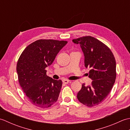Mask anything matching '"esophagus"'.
<instances>
[{
	"instance_id": "1",
	"label": "esophagus",
	"mask_w": 130,
	"mask_h": 130,
	"mask_svg": "<svg viewBox=\"0 0 130 130\" xmlns=\"http://www.w3.org/2000/svg\"><path fill=\"white\" fill-rule=\"evenodd\" d=\"M62 82H63V83L67 84H68L69 83L71 82V81L69 80H68V79H63L62 80Z\"/></svg>"
}]
</instances>
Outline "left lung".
I'll list each match as a JSON object with an SVG mask.
<instances>
[{
	"mask_svg": "<svg viewBox=\"0 0 130 130\" xmlns=\"http://www.w3.org/2000/svg\"><path fill=\"white\" fill-rule=\"evenodd\" d=\"M73 42L80 46L84 55V65L90 69L89 78L92 80L89 86L82 84L77 98L86 106H97L106 99L115 84L116 78L115 56L108 47L92 36L74 39Z\"/></svg>",
	"mask_w": 130,
	"mask_h": 130,
	"instance_id": "1",
	"label": "left lung"
}]
</instances>
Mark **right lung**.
<instances>
[{
  "label": "right lung",
  "instance_id": "add662e5",
  "mask_svg": "<svg viewBox=\"0 0 130 130\" xmlns=\"http://www.w3.org/2000/svg\"><path fill=\"white\" fill-rule=\"evenodd\" d=\"M68 43L66 41L38 40L24 50L17 64L19 83L35 106L47 108L57 100L62 83L46 75L45 69Z\"/></svg>",
  "mask_w": 130,
  "mask_h": 130
}]
</instances>
